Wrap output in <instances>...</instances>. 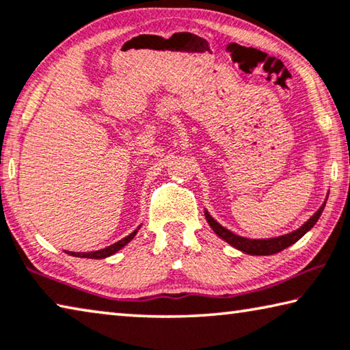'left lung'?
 Returning a JSON list of instances; mask_svg holds the SVG:
<instances>
[{
    "mask_svg": "<svg viewBox=\"0 0 350 350\" xmlns=\"http://www.w3.org/2000/svg\"><path fill=\"white\" fill-rule=\"evenodd\" d=\"M325 202L322 203V206L313 214V216H311L308 220H306V222L302 225V227L291 231V233H288V234L277 236V238H271V239H249V238H243V236H238V234L231 233L230 230L222 227V225H220L219 222H216V220H214L211 216H209L208 211H205V217L208 220L209 227L214 230V233H216L219 238H222L224 241H227V243L230 245H233L234 249H238V250L244 252V254H249V255H273V254H278V252H282L283 249H286V247L293 245L294 243H297V241L302 238V236L306 233V231H310L311 228L314 227V224L318 222V219L321 217L322 211H324Z\"/></svg>",
    "mask_w": 350,
    "mask_h": 350,
    "instance_id": "1",
    "label": "left lung"
}]
</instances>
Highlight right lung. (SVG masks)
<instances>
[{
    "label": "right lung",
    "mask_w": 350,
    "mask_h": 350,
    "mask_svg": "<svg viewBox=\"0 0 350 350\" xmlns=\"http://www.w3.org/2000/svg\"><path fill=\"white\" fill-rule=\"evenodd\" d=\"M139 228H141V227H137V230ZM137 230H134L131 234L126 236V238L117 241L116 244L107 245V247H105V249H101V250H95V252H67V254L68 255H73V256H79V258H92V260H101V258H107V256L114 255L116 252H119L122 247H125L128 243H130V241L134 238V236H136Z\"/></svg>",
    "instance_id": "add662e5"
}]
</instances>
